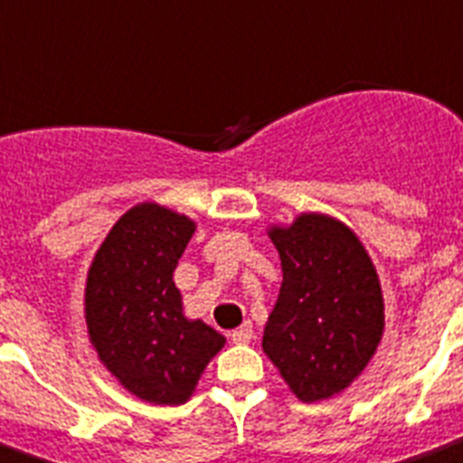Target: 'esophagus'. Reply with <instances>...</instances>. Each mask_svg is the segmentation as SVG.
<instances>
[{"mask_svg": "<svg viewBox=\"0 0 463 463\" xmlns=\"http://www.w3.org/2000/svg\"><path fill=\"white\" fill-rule=\"evenodd\" d=\"M251 339H254V329H251V322H244L242 327L235 329V332L231 334L232 344H250Z\"/></svg>", "mask_w": 463, "mask_h": 463, "instance_id": "obj_1", "label": "esophagus"}]
</instances>
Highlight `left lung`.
Instances as JSON below:
<instances>
[{
    "instance_id": "obj_1",
    "label": "left lung",
    "mask_w": 463,
    "mask_h": 463,
    "mask_svg": "<svg viewBox=\"0 0 463 463\" xmlns=\"http://www.w3.org/2000/svg\"><path fill=\"white\" fill-rule=\"evenodd\" d=\"M268 235L282 287L263 351L298 400H327L351 386L382 341L379 275L355 232L325 213H301Z\"/></svg>"
}]
</instances>
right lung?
Segmentation results:
<instances>
[{"instance_id":"add662e5","label":"right lung","mask_w":463,"mask_h":463,"mask_svg":"<svg viewBox=\"0 0 463 463\" xmlns=\"http://www.w3.org/2000/svg\"><path fill=\"white\" fill-rule=\"evenodd\" d=\"M195 223L143 202L112 225L89 268L84 316L100 363L129 393L155 405H184L225 339L184 316L174 285Z\"/></svg>"}]
</instances>
